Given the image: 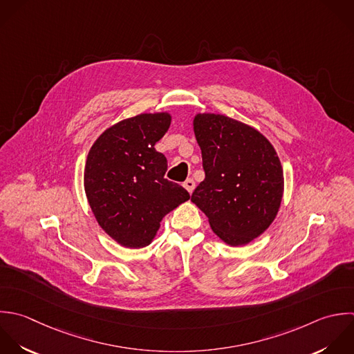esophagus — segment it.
I'll return each mask as SVG.
<instances>
[{
  "mask_svg": "<svg viewBox=\"0 0 354 354\" xmlns=\"http://www.w3.org/2000/svg\"><path fill=\"white\" fill-rule=\"evenodd\" d=\"M183 187L192 194L193 193V190H194V187H196V183H194V180L193 179H186L185 182H183Z\"/></svg>",
  "mask_w": 354,
  "mask_h": 354,
  "instance_id": "1",
  "label": "esophagus"
}]
</instances>
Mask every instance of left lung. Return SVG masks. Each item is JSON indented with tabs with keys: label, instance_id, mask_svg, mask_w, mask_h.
Segmentation results:
<instances>
[{
	"label": "left lung",
	"instance_id": "8db88e82",
	"mask_svg": "<svg viewBox=\"0 0 354 354\" xmlns=\"http://www.w3.org/2000/svg\"><path fill=\"white\" fill-rule=\"evenodd\" d=\"M193 129L205 178L192 201L225 244L247 245L269 229L281 205L277 151L258 129L223 114L197 113Z\"/></svg>",
	"mask_w": 354,
	"mask_h": 354
}]
</instances>
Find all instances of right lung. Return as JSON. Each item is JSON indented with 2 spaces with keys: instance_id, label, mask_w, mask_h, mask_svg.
<instances>
[{
  "instance_id": "obj_1",
  "label": "right lung",
  "mask_w": 354,
  "mask_h": 354,
  "mask_svg": "<svg viewBox=\"0 0 354 354\" xmlns=\"http://www.w3.org/2000/svg\"><path fill=\"white\" fill-rule=\"evenodd\" d=\"M171 120L168 111L125 118L109 127L86 156L88 204L99 226L121 247L151 244L162 218L190 198L164 178L167 158L154 149Z\"/></svg>"
}]
</instances>
